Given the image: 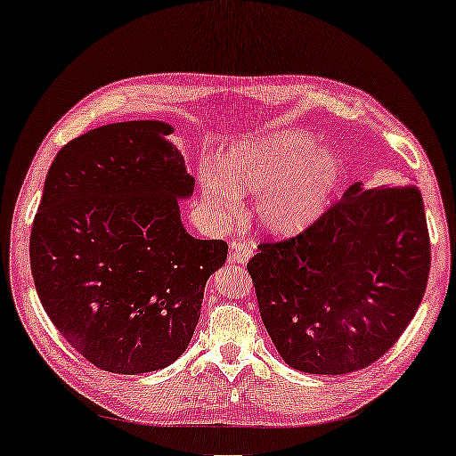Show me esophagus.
Listing matches in <instances>:
<instances>
[{
    "label": "esophagus",
    "instance_id": "esophagus-1",
    "mask_svg": "<svg viewBox=\"0 0 456 456\" xmlns=\"http://www.w3.org/2000/svg\"><path fill=\"white\" fill-rule=\"evenodd\" d=\"M252 256V248L242 240L230 242V260H234L238 265H246Z\"/></svg>",
    "mask_w": 456,
    "mask_h": 456
}]
</instances>
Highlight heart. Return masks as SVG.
Returning a JSON list of instances; mask_svg holds the SVG:
<instances>
[{
  "label": "heart",
  "instance_id": "heart-1",
  "mask_svg": "<svg viewBox=\"0 0 456 456\" xmlns=\"http://www.w3.org/2000/svg\"><path fill=\"white\" fill-rule=\"evenodd\" d=\"M222 175H201L204 196L222 220L240 206V193H255L252 220L266 234L293 236L311 226L330 206L343 163L333 149L319 147L303 131H273L236 143L222 159Z\"/></svg>",
  "mask_w": 456,
  "mask_h": 456
}]
</instances>
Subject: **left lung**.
I'll use <instances>...</instances> for the list:
<instances>
[{
  "mask_svg": "<svg viewBox=\"0 0 456 456\" xmlns=\"http://www.w3.org/2000/svg\"><path fill=\"white\" fill-rule=\"evenodd\" d=\"M268 335L290 368L339 376L379 360L408 327L430 273L414 185H349L307 230L258 244L246 265Z\"/></svg>",
  "mask_w": 456,
  "mask_h": 456,
  "instance_id": "left-lung-1",
  "label": "left lung"
}]
</instances>
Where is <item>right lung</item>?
Wrapping results in <instances>:
<instances>
[{"label":"right lung","instance_id":"obj_1","mask_svg":"<svg viewBox=\"0 0 456 456\" xmlns=\"http://www.w3.org/2000/svg\"><path fill=\"white\" fill-rule=\"evenodd\" d=\"M163 121L104 125L60 149L29 236L44 311L96 368L145 374L190 346L206 281L228 255L185 232L193 177Z\"/></svg>","mask_w":456,"mask_h":456}]
</instances>
